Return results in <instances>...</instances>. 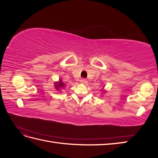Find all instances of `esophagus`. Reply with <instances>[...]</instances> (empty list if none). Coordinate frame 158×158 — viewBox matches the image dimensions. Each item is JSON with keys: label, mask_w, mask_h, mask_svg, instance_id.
I'll use <instances>...</instances> for the list:
<instances>
[{"label": "esophagus", "mask_w": 158, "mask_h": 158, "mask_svg": "<svg viewBox=\"0 0 158 158\" xmlns=\"http://www.w3.org/2000/svg\"><path fill=\"white\" fill-rule=\"evenodd\" d=\"M80 82H81V83H83V84H86V83H87V80L85 79H81V80H80Z\"/></svg>", "instance_id": "esophagus-1"}]
</instances>
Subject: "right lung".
Here are the masks:
<instances>
[{
  "instance_id": "add662e5",
  "label": "right lung",
  "mask_w": 158,
  "mask_h": 158,
  "mask_svg": "<svg viewBox=\"0 0 158 158\" xmlns=\"http://www.w3.org/2000/svg\"><path fill=\"white\" fill-rule=\"evenodd\" d=\"M64 86H65V84H64V83L62 81L61 79H60L58 82L55 83V87L58 90H59L60 88H63Z\"/></svg>"
}]
</instances>
